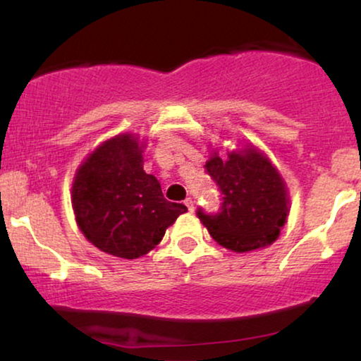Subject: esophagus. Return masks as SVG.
Segmentation results:
<instances>
[{
	"instance_id": "obj_1",
	"label": "esophagus",
	"mask_w": 361,
	"mask_h": 361,
	"mask_svg": "<svg viewBox=\"0 0 361 361\" xmlns=\"http://www.w3.org/2000/svg\"><path fill=\"white\" fill-rule=\"evenodd\" d=\"M185 204H186V208H188V211H190V213H193V211H195V204H193V200H191V198H188V200H186V201H185Z\"/></svg>"
}]
</instances>
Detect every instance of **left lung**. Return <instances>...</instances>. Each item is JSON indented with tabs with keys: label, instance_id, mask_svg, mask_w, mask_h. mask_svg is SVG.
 Instances as JSON below:
<instances>
[{
	"label": "left lung",
	"instance_id": "1",
	"mask_svg": "<svg viewBox=\"0 0 361 361\" xmlns=\"http://www.w3.org/2000/svg\"><path fill=\"white\" fill-rule=\"evenodd\" d=\"M206 170L223 195L216 214L198 218L219 246L238 254L271 246L289 216V191L266 153L247 143L219 157L211 152Z\"/></svg>",
	"mask_w": 361,
	"mask_h": 361
}]
</instances>
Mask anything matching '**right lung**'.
I'll list each match as a JSON object with an SVG mask.
<instances>
[{
  "label": "right lung",
  "mask_w": 361,
  "mask_h": 361,
  "mask_svg": "<svg viewBox=\"0 0 361 361\" xmlns=\"http://www.w3.org/2000/svg\"><path fill=\"white\" fill-rule=\"evenodd\" d=\"M145 145L135 133H118L84 158L72 181L71 201L80 233L110 256H145L188 211L163 198L160 181L143 170Z\"/></svg>",
  "instance_id": "1"
}]
</instances>
